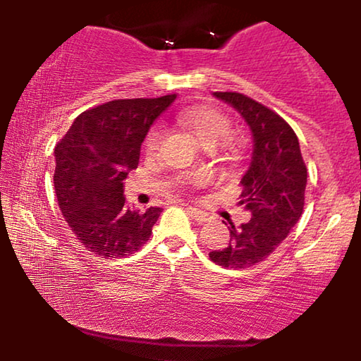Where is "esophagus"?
I'll return each instance as SVG.
<instances>
[{
    "instance_id": "34e87169",
    "label": "esophagus",
    "mask_w": 361,
    "mask_h": 361,
    "mask_svg": "<svg viewBox=\"0 0 361 361\" xmlns=\"http://www.w3.org/2000/svg\"><path fill=\"white\" fill-rule=\"evenodd\" d=\"M186 212L192 215V217L197 222H205L207 219H209L207 212H204V210H200V209H197V207H186Z\"/></svg>"
}]
</instances>
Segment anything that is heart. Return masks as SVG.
<instances>
[{"mask_svg": "<svg viewBox=\"0 0 361 361\" xmlns=\"http://www.w3.org/2000/svg\"><path fill=\"white\" fill-rule=\"evenodd\" d=\"M175 122L183 130L188 132L202 147H217L229 137L231 120L212 106H190L176 114ZM163 139V130L159 127L149 132L146 146L147 151H156Z\"/></svg>", "mask_w": 361, "mask_h": 361, "instance_id": "obj_1", "label": "heart"}]
</instances>
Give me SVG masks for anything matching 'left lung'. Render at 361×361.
<instances>
[{
  "label": "left lung",
  "mask_w": 361,
  "mask_h": 361,
  "mask_svg": "<svg viewBox=\"0 0 361 361\" xmlns=\"http://www.w3.org/2000/svg\"><path fill=\"white\" fill-rule=\"evenodd\" d=\"M241 115L252 137L250 166L241 178L239 205L251 221L229 226L231 239L222 250L210 251L224 268H250L271 255L299 222L304 210L307 168L295 132L280 115L241 93H214Z\"/></svg>",
  "instance_id": "obj_1"
}]
</instances>
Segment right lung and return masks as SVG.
I'll return each instance as SVG.
<instances>
[{
  "label": "right lung",
  "instance_id": "obj_1",
  "mask_svg": "<svg viewBox=\"0 0 361 361\" xmlns=\"http://www.w3.org/2000/svg\"><path fill=\"white\" fill-rule=\"evenodd\" d=\"M176 100H114L78 115L54 149L56 188L66 222L88 251L123 258L146 244L163 209L126 204L123 180L137 168L149 128Z\"/></svg>",
  "mask_w": 361,
  "mask_h": 361
}]
</instances>
